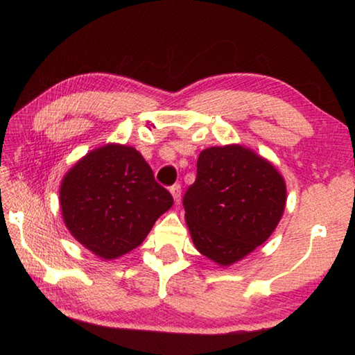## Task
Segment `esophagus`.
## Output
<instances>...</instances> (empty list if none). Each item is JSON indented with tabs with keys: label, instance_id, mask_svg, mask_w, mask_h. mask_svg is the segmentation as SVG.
I'll return each mask as SVG.
<instances>
[{
	"label": "esophagus",
	"instance_id": "esophagus-1",
	"mask_svg": "<svg viewBox=\"0 0 355 355\" xmlns=\"http://www.w3.org/2000/svg\"><path fill=\"white\" fill-rule=\"evenodd\" d=\"M171 194L173 196V200H175V203L180 202V199H182V184L180 183H175L171 186Z\"/></svg>",
	"mask_w": 355,
	"mask_h": 355
}]
</instances>
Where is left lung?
<instances>
[{"label": "left lung", "mask_w": 355, "mask_h": 355, "mask_svg": "<svg viewBox=\"0 0 355 355\" xmlns=\"http://www.w3.org/2000/svg\"><path fill=\"white\" fill-rule=\"evenodd\" d=\"M286 186L275 167L241 146L203 150L183 207L192 243L228 266L271 236L284 214Z\"/></svg>", "instance_id": "left-lung-1"}]
</instances>
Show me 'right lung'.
Listing matches in <instances>:
<instances>
[{
  "label": "right lung",
  "mask_w": 355,
  "mask_h": 355,
  "mask_svg": "<svg viewBox=\"0 0 355 355\" xmlns=\"http://www.w3.org/2000/svg\"><path fill=\"white\" fill-rule=\"evenodd\" d=\"M59 199L71 235L105 260L141 245L173 203L142 155L116 144L78 161L62 180Z\"/></svg>",
  "instance_id": "right-lung-1"
}]
</instances>
